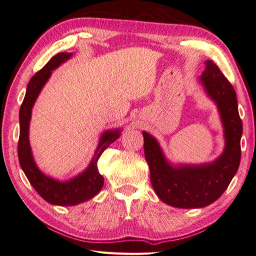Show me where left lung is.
I'll list each match as a JSON object with an SVG mask.
<instances>
[{"label": "left lung", "instance_id": "left-lung-1", "mask_svg": "<svg viewBox=\"0 0 256 256\" xmlns=\"http://www.w3.org/2000/svg\"><path fill=\"white\" fill-rule=\"evenodd\" d=\"M200 81L218 104L226 128V145L221 157L206 166L173 168L166 161L157 141L143 132L152 188L162 202L178 208L205 207L218 200L236 174L242 156V122L233 85L212 60L206 62Z\"/></svg>", "mask_w": 256, "mask_h": 256}]
</instances>
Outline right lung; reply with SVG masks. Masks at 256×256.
<instances>
[{
	"instance_id": "add662e5",
	"label": "right lung",
	"mask_w": 256,
	"mask_h": 256,
	"mask_svg": "<svg viewBox=\"0 0 256 256\" xmlns=\"http://www.w3.org/2000/svg\"><path fill=\"white\" fill-rule=\"evenodd\" d=\"M72 56V53L60 52L51 58L40 72H37L28 82L24 99H23L19 120H20V134L18 141V157L20 166L28 177V182L33 186L44 200L53 205L72 206L80 204L85 200L94 198L104 187V177L99 173L97 161L106 148H108L120 136V130L106 131L102 136L100 144L95 152L90 166L86 171L76 176L74 180L60 182L44 175L37 168L30 152L28 143V124L30 120V111L33 104L40 94L44 83L48 81L51 72L60 66L63 62Z\"/></svg>"
}]
</instances>
